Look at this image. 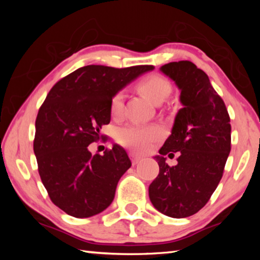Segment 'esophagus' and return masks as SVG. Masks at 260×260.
<instances>
[{"mask_svg":"<svg viewBox=\"0 0 260 260\" xmlns=\"http://www.w3.org/2000/svg\"><path fill=\"white\" fill-rule=\"evenodd\" d=\"M128 155H129V158H131V160H132V164H133V165H136L139 161L142 160V157L138 156V155H136V153L133 152V151H131V152L128 153Z\"/></svg>","mask_w":260,"mask_h":260,"instance_id":"34e87169","label":"esophagus"}]
</instances>
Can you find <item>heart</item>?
I'll list each match as a JSON object with an SVG mask.
<instances>
[{"label": "heart", "mask_w": 260, "mask_h": 260, "mask_svg": "<svg viewBox=\"0 0 260 260\" xmlns=\"http://www.w3.org/2000/svg\"><path fill=\"white\" fill-rule=\"evenodd\" d=\"M138 89L150 99L153 103H160L169 98L172 86L160 74H150L138 83ZM124 108V94L121 91L114 94L110 100V112L112 116H119ZM162 132L156 126L126 125L117 129L116 139L122 146L146 151L156 140L161 138Z\"/></svg>", "instance_id": "obj_1"}]
</instances>
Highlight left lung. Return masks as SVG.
<instances>
[{"instance_id": "8db88e82", "label": "left lung", "mask_w": 260, "mask_h": 260, "mask_svg": "<svg viewBox=\"0 0 260 260\" xmlns=\"http://www.w3.org/2000/svg\"><path fill=\"white\" fill-rule=\"evenodd\" d=\"M181 90L183 105L171 134L156 156L159 173L149 186L152 205L162 214L186 218L208 203L222 178L231 152V118L208 74L189 60L160 68ZM179 153L178 164L169 167L164 157Z\"/></svg>"}]
</instances>
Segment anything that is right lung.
Returning a JSON list of instances; mask_svg holds the SVG:
<instances>
[{
  "instance_id": "add662e5",
  "label": "right lung",
  "mask_w": 260,
  "mask_h": 260,
  "mask_svg": "<svg viewBox=\"0 0 260 260\" xmlns=\"http://www.w3.org/2000/svg\"><path fill=\"white\" fill-rule=\"evenodd\" d=\"M152 65L116 69L87 65L61 78L39 109L33 142L38 170L52 203L76 218L102 212L132 162L118 144L103 155L88 150L111 119L110 100Z\"/></svg>"
}]
</instances>
